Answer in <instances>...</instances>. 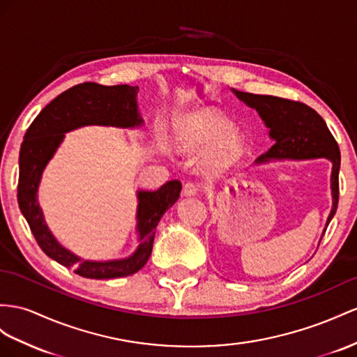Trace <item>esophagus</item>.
Here are the masks:
<instances>
[{"instance_id": "obj_1", "label": "esophagus", "mask_w": 357, "mask_h": 357, "mask_svg": "<svg viewBox=\"0 0 357 357\" xmlns=\"http://www.w3.org/2000/svg\"><path fill=\"white\" fill-rule=\"evenodd\" d=\"M182 193H184V196H196L199 193V185L195 184V182H187L184 188H182Z\"/></svg>"}]
</instances>
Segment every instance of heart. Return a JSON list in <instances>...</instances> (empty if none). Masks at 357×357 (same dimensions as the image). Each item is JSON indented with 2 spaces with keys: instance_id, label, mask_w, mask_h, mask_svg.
I'll use <instances>...</instances> for the list:
<instances>
[{
  "instance_id": "obj_1",
  "label": "heart",
  "mask_w": 357,
  "mask_h": 357,
  "mask_svg": "<svg viewBox=\"0 0 357 357\" xmlns=\"http://www.w3.org/2000/svg\"><path fill=\"white\" fill-rule=\"evenodd\" d=\"M178 144L187 152L206 151L204 167L218 173L240 160L244 153L243 135L214 109H202L188 116L178 130Z\"/></svg>"
}]
</instances>
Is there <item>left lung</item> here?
<instances>
[{
	"label": "left lung",
	"instance_id": "8db88e82",
	"mask_svg": "<svg viewBox=\"0 0 357 357\" xmlns=\"http://www.w3.org/2000/svg\"><path fill=\"white\" fill-rule=\"evenodd\" d=\"M232 91L245 105L257 109L264 123L270 130V139L274 140V144L267 153L261 155L255 162L261 164L270 160L310 158H327L332 162V209L326 222V232L328 223L336 213L337 199H340L341 153L323 117L314 108L298 102V100L270 95H253L238 90Z\"/></svg>",
	"mask_w": 357,
	"mask_h": 357
}]
</instances>
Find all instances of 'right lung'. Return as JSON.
Listing matches in <instances>:
<instances>
[{"label":"right lung","instance_id":"add662e5","mask_svg":"<svg viewBox=\"0 0 357 357\" xmlns=\"http://www.w3.org/2000/svg\"><path fill=\"white\" fill-rule=\"evenodd\" d=\"M137 86H100L83 83L63 91L45 107L24 135L20 152L17 204L40 249L54 261L74 268L87 279H116L130 276L148 262L155 229L164 213L181 195V182L169 181L155 191H137V234L139 245L131 257L113 261H89L77 257L56 240L45 222L38 202L42 173L59 149L65 134L87 125L137 128L143 119L137 107Z\"/></svg>","mask_w":357,"mask_h":357}]
</instances>
